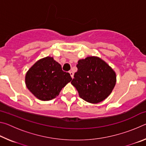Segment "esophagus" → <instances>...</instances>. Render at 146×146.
I'll return each mask as SVG.
<instances>
[{
	"label": "esophagus",
	"instance_id": "34e87169",
	"mask_svg": "<svg viewBox=\"0 0 146 146\" xmlns=\"http://www.w3.org/2000/svg\"><path fill=\"white\" fill-rule=\"evenodd\" d=\"M70 75H71V78H73V73L72 72V71H70Z\"/></svg>",
	"mask_w": 146,
	"mask_h": 146
}]
</instances>
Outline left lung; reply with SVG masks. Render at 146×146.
Returning a JSON list of instances; mask_svg holds the SVG:
<instances>
[{
  "mask_svg": "<svg viewBox=\"0 0 146 146\" xmlns=\"http://www.w3.org/2000/svg\"><path fill=\"white\" fill-rule=\"evenodd\" d=\"M71 84L79 97L86 102L98 104L111 93L117 82L115 71L102 58L90 56L80 59Z\"/></svg>",
  "mask_w": 146,
  "mask_h": 146,
  "instance_id": "left-lung-1",
  "label": "left lung"
}]
</instances>
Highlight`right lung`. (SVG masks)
Returning <instances> with one entry per match:
<instances>
[{
	"mask_svg": "<svg viewBox=\"0 0 146 146\" xmlns=\"http://www.w3.org/2000/svg\"><path fill=\"white\" fill-rule=\"evenodd\" d=\"M71 80L70 74L63 71L60 64L51 56L36 61L25 76L26 87L35 97L42 101L56 98Z\"/></svg>",
	"mask_w": 146,
	"mask_h": 146,
	"instance_id": "1",
	"label": "right lung"
}]
</instances>
